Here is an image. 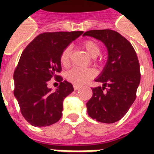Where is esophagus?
I'll return each instance as SVG.
<instances>
[{
  "label": "esophagus",
  "mask_w": 154,
  "mask_h": 154,
  "mask_svg": "<svg viewBox=\"0 0 154 154\" xmlns=\"http://www.w3.org/2000/svg\"><path fill=\"white\" fill-rule=\"evenodd\" d=\"M73 88H74V90H78V89H80V88H81V86H79V85H76V84H74V85H73Z\"/></svg>",
  "instance_id": "obj_1"
}]
</instances>
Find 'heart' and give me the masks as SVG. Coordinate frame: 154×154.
<instances>
[{"mask_svg":"<svg viewBox=\"0 0 154 154\" xmlns=\"http://www.w3.org/2000/svg\"><path fill=\"white\" fill-rule=\"evenodd\" d=\"M83 48L87 50L91 57H96L99 56L101 52V48L97 41L92 39H87L82 44ZM72 48L67 46L62 51L60 54L61 64L63 67H67L70 65ZM96 76V72L92 68H85V67H73L67 73V80L76 85H82L87 83L91 79Z\"/></svg>","mask_w":154,"mask_h":154,"instance_id":"1","label":"heart"}]
</instances>
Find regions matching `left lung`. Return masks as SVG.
I'll list each match as a JSON object with an SVG mask.
<instances>
[{
	"label": "left lung",
	"mask_w": 154,
	"mask_h": 154,
	"mask_svg": "<svg viewBox=\"0 0 154 154\" xmlns=\"http://www.w3.org/2000/svg\"><path fill=\"white\" fill-rule=\"evenodd\" d=\"M83 35L102 41L109 54L106 65L96 80L103 85L91 88L87 113L98 122L112 124L122 119L135 100L141 76L139 59L132 44L115 30L94 29Z\"/></svg>",
	"instance_id": "left-lung-1"
}]
</instances>
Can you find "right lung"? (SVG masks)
<instances>
[{
	"mask_svg": "<svg viewBox=\"0 0 154 154\" xmlns=\"http://www.w3.org/2000/svg\"><path fill=\"white\" fill-rule=\"evenodd\" d=\"M82 33H42L22 52L14 72V95L22 116L33 126L51 125L62 117L63 100L73 91V87L58 75L62 71L60 54ZM53 78L60 82L55 92L47 87Z\"/></svg>",
	"mask_w": 154,
	"mask_h": 154,
	"instance_id": "1",
	"label": "right lung"
}]
</instances>
